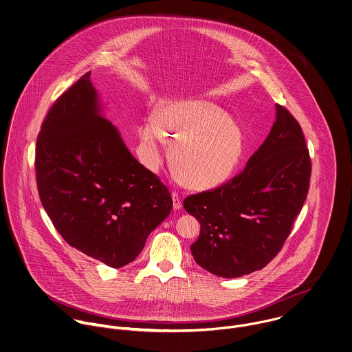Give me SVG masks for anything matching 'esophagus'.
Here are the masks:
<instances>
[{
    "mask_svg": "<svg viewBox=\"0 0 352 352\" xmlns=\"http://www.w3.org/2000/svg\"><path fill=\"white\" fill-rule=\"evenodd\" d=\"M171 197H173V207H174V210H179L182 207V201H181L179 195L177 192H173Z\"/></svg>",
    "mask_w": 352,
    "mask_h": 352,
    "instance_id": "esophagus-1",
    "label": "esophagus"
}]
</instances>
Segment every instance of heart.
Returning <instances> with one entry per match:
<instances>
[{
    "instance_id": "1",
    "label": "heart",
    "mask_w": 352,
    "mask_h": 352,
    "mask_svg": "<svg viewBox=\"0 0 352 352\" xmlns=\"http://www.w3.org/2000/svg\"><path fill=\"white\" fill-rule=\"evenodd\" d=\"M141 141L159 162L166 141L173 145L171 162L190 189L204 190L224 182L236 168L243 136L223 110L206 100H182L160 110L140 128Z\"/></svg>"
}]
</instances>
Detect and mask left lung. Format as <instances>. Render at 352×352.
I'll return each instance as SVG.
<instances>
[{
  "label": "left lung",
  "mask_w": 352,
  "mask_h": 352,
  "mask_svg": "<svg viewBox=\"0 0 352 352\" xmlns=\"http://www.w3.org/2000/svg\"><path fill=\"white\" fill-rule=\"evenodd\" d=\"M311 160L299 122L280 104L276 121L246 167L220 186L184 200L201 226L190 250L216 276L239 278L280 252L307 197Z\"/></svg>",
  "instance_id": "8db88e82"
}]
</instances>
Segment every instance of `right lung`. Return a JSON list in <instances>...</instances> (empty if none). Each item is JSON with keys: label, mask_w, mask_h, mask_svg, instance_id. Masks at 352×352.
<instances>
[{"label": "right lung", "mask_w": 352, "mask_h": 352, "mask_svg": "<svg viewBox=\"0 0 352 352\" xmlns=\"http://www.w3.org/2000/svg\"><path fill=\"white\" fill-rule=\"evenodd\" d=\"M91 72L50 107L36 139L39 197L61 236L111 268L140 254L173 208L167 186L99 116Z\"/></svg>", "instance_id": "right-lung-1"}]
</instances>
